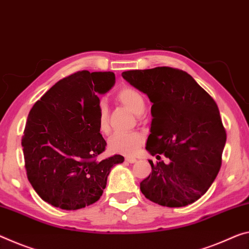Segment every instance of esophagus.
Listing matches in <instances>:
<instances>
[{
    "label": "esophagus",
    "instance_id": "1",
    "mask_svg": "<svg viewBox=\"0 0 249 249\" xmlns=\"http://www.w3.org/2000/svg\"><path fill=\"white\" fill-rule=\"evenodd\" d=\"M125 160L127 161V163H131V164L136 163V161H137V160L135 159V157H125Z\"/></svg>",
    "mask_w": 249,
    "mask_h": 249
}]
</instances>
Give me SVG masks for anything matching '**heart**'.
<instances>
[{
    "mask_svg": "<svg viewBox=\"0 0 249 249\" xmlns=\"http://www.w3.org/2000/svg\"><path fill=\"white\" fill-rule=\"evenodd\" d=\"M116 98L136 115L143 114L145 109V101L139 90L133 88H123L117 92ZM97 125L102 134L108 132V109L104 103H101L98 106ZM142 143H143V136L136 132L114 133L108 139L107 146L112 153L132 155L140 148Z\"/></svg>",
    "mask_w": 249,
    "mask_h": 249,
    "instance_id": "b5f03b06",
    "label": "heart"
}]
</instances>
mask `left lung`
Segmentation results:
<instances>
[{
  "label": "left lung",
  "mask_w": 249,
  "mask_h": 249,
  "mask_svg": "<svg viewBox=\"0 0 249 249\" xmlns=\"http://www.w3.org/2000/svg\"><path fill=\"white\" fill-rule=\"evenodd\" d=\"M126 82L152 102L146 149L159 159L141 191L152 202L184 207L200 198L218 174L226 132L215 101L184 71L166 68L122 73Z\"/></svg>",
  "instance_id": "left-lung-1"
}]
</instances>
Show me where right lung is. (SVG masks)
Masks as SVG:
<instances>
[{
    "label": "right lung",
    "instance_id": "obj_1",
    "mask_svg": "<svg viewBox=\"0 0 249 249\" xmlns=\"http://www.w3.org/2000/svg\"><path fill=\"white\" fill-rule=\"evenodd\" d=\"M115 84L113 72L82 71L58 81L33 105L22 137L27 178L54 207L80 210L97 202L110 168L124 161H101L106 142L97 125L102 94Z\"/></svg>",
    "mask_w": 249,
    "mask_h": 249
}]
</instances>
